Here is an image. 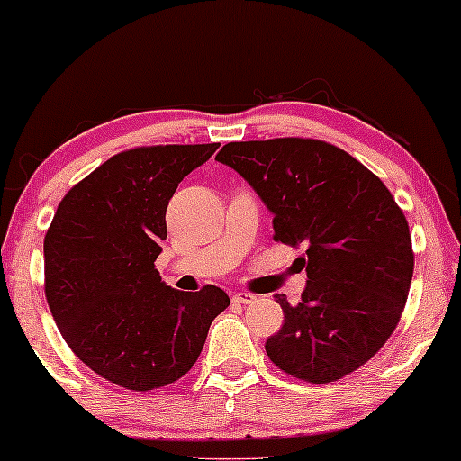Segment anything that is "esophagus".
I'll return each mask as SVG.
<instances>
[{"label":"esophagus","instance_id":"34e87169","mask_svg":"<svg viewBox=\"0 0 461 461\" xmlns=\"http://www.w3.org/2000/svg\"><path fill=\"white\" fill-rule=\"evenodd\" d=\"M236 301V303H253V301H256L258 297L256 294H251V293H234V297H231Z\"/></svg>","mask_w":461,"mask_h":461}]
</instances>
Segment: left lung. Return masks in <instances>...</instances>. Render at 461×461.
Returning <instances> with one entry per match:
<instances>
[{
	"mask_svg": "<svg viewBox=\"0 0 461 461\" xmlns=\"http://www.w3.org/2000/svg\"><path fill=\"white\" fill-rule=\"evenodd\" d=\"M216 160L271 210L275 240L308 247L299 303L275 294L284 325L264 345L271 362L310 384L366 364L399 325L414 273L410 227L390 190L347 151L314 139L227 142Z\"/></svg>",
	"mask_w": 461,
	"mask_h": 461,
	"instance_id": "8db88e82",
	"label": "left lung"
}]
</instances>
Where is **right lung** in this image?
Returning <instances> with one entry per match:
<instances>
[{
  "label": "right lung",
  "mask_w": 461,
  "mask_h": 461,
  "mask_svg": "<svg viewBox=\"0 0 461 461\" xmlns=\"http://www.w3.org/2000/svg\"><path fill=\"white\" fill-rule=\"evenodd\" d=\"M219 149L156 145L121 151L76 184L45 234V297L58 330L88 368L147 393L193 368L230 305L216 285L179 293L156 258L179 182Z\"/></svg>",
  "instance_id": "right-lung-1"
}]
</instances>
